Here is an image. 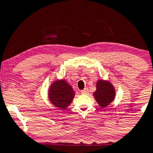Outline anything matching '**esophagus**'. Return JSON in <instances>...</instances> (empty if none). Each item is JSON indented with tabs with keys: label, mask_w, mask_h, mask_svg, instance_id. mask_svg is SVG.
<instances>
[{
	"label": "esophagus",
	"mask_w": 153,
	"mask_h": 153,
	"mask_svg": "<svg viewBox=\"0 0 153 153\" xmlns=\"http://www.w3.org/2000/svg\"><path fill=\"white\" fill-rule=\"evenodd\" d=\"M81 93H82V94H88L89 93L88 89V88H85V89H83V90H82Z\"/></svg>",
	"instance_id": "34e87169"
}]
</instances>
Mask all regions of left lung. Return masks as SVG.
I'll return each instance as SVG.
<instances>
[{
    "mask_svg": "<svg viewBox=\"0 0 153 153\" xmlns=\"http://www.w3.org/2000/svg\"><path fill=\"white\" fill-rule=\"evenodd\" d=\"M94 96L100 106L104 108L114 100L115 90L111 82L100 79L97 82V90L94 93Z\"/></svg>",
    "mask_w": 153,
    "mask_h": 153,
    "instance_id": "obj_1",
    "label": "left lung"
}]
</instances>
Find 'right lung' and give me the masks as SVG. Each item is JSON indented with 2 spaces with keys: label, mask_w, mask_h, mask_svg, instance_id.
I'll list each match as a JSON object with an SVG mask.
<instances>
[{
  "label": "right lung",
  "mask_w": 153,
  "mask_h": 153,
  "mask_svg": "<svg viewBox=\"0 0 153 153\" xmlns=\"http://www.w3.org/2000/svg\"><path fill=\"white\" fill-rule=\"evenodd\" d=\"M74 96L73 88L65 79L57 80L53 82L48 92L51 103L60 109H65L69 106Z\"/></svg>",
  "instance_id": "right-lung-1"
}]
</instances>
